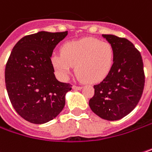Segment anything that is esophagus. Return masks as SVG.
<instances>
[{
	"instance_id": "34e87169",
	"label": "esophagus",
	"mask_w": 152,
	"mask_h": 152,
	"mask_svg": "<svg viewBox=\"0 0 152 152\" xmlns=\"http://www.w3.org/2000/svg\"><path fill=\"white\" fill-rule=\"evenodd\" d=\"M81 89H82V87H81V86H76V85H74V86H73V90H80Z\"/></svg>"
}]
</instances>
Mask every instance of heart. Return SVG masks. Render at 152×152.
<instances>
[{
  "mask_svg": "<svg viewBox=\"0 0 152 152\" xmlns=\"http://www.w3.org/2000/svg\"><path fill=\"white\" fill-rule=\"evenodd\" d=\"M62 54L51 57L53 67L62 79H67L76 65V71L82 80L99 83L110 74L115 58L112 45L96 38L87 37L65 42Z\"/></svg>",
  "mask_w": 152,
  "mask_h": 152,
  "instance_id": "heart-1",
  "label": "heart"
}]
</instances>
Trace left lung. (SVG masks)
Masks as SVG:
<instances>
[{"label": "left lung", "mask_w": 152, "mask_h": 152, "mask_svg": "<svg viewBox=\"0 0 152 152\" xmlns=\"http://www.w3.org/2000/svg\"><path fill=\"white\" fill-rule=\"evenodd\" d=\"M114 48L113 67L106 78L94 85L91 110L109 121L119 120L134 110L145 87L144 63L140 52L125 38L103 35Z\"/></svg>", "instance_id": "1"}]
</instances>
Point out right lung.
I'll list each match as a JSON object with an SVG mask.
<instances>
[{"label":"right lung","instance_id":"add662e5","mask_svg":"<svg viewBox=\"0 0 152 152\" xmlns=\"http://www.w3.org/2000/svg\"><path fill=\"white\" fill-rule=\"evenodd\" d=\"M68 31H41L22 37L13 48L5 68V83L15 111L32 124L56 117L65 105L71 84L55 76L51 56Z\"/></svg>","mask_w":152,"mask_h":152}]
</instances>
